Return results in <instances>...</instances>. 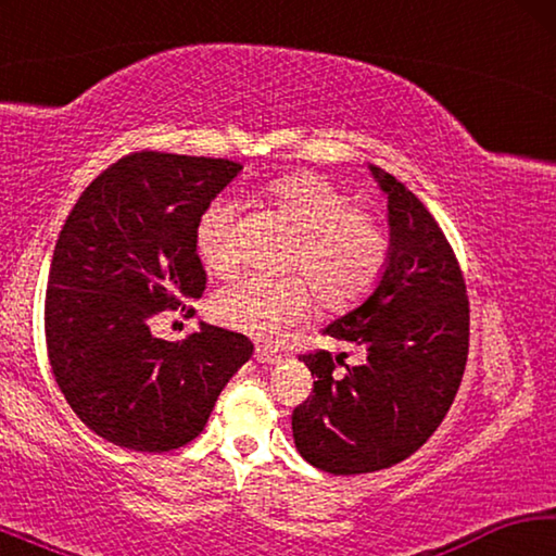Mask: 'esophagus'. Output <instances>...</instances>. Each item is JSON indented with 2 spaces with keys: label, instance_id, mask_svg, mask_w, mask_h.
<instances>
[{
  "label": "esophagus",
  "instance_id": "obj_1",
  "mask_svg": "<svg viewBox=\"0 0 556 556\" xmlns=\"http://www.w3.org/2000/svg\"><path fill=\"white\" fill-rule=\"evenodd\" d=\"M255 361L257 363H277L279 355H277V351H271V348L260 345L257 351H255Z\"/></svg>",
  "mask_w": 556,
  "mask_h": 556
}]
</instances>
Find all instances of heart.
Returning <instances> with one entry per match:
<instances>
[{
  "mask_svg": "<svg viewBox=\"0 0 556 556\" xmlns=\"http://www.w3.org/2000/svg\"><path fill=\"white\" fill-rule=\"evenodd\" d=\"M267 193L275 211L299 232L285 265L299 277L232 281L215 296V316L244 333L277 336L304 321L314 294L331 314H345L363 304L380 285L390 262L392 242L380 215L357 208L341 186L314 172L279 176ZM195 252L215 275L225 277L238 269V205L215 199L201 213Z\"/></svg>",
  "mask_w": 556,
  "mask_h": 556,
  "instance_id": "1",
  "label": "heart"
}]
</instances>
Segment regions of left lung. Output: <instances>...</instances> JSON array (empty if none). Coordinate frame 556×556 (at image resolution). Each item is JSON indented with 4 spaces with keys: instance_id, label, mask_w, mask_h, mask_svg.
<instances>
[{
    "instance_id": "left-lung-1",
    "label": "left lung",
    "mask_w": 556,
    "mask_h": 556,
    "mask_svg": "<svg viewBox=\"0 0 556 556\" xmlns=\"http://www.w3.org/2000/svg\"><path fill=\"white\" fill-rule=\"evenodd\" d=\"M370 168L388 193V269L363 306L324 331L363 361L345 365V353L321 348L299 355L316 380L291 414L299 454L333 476L412 456L446 417L468 357V294L454 248L409 188Z\"/></svg>"
}]
</instances>
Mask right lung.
<instances>
[{
    "label": "right lung",
    "instance_id": "obj_1",
    "mask_svg": "<svg viewBox=\"0 0 556 556\" xmlns=\"http://www.w3.org/2000/svg\"><path fill=\"white\" fill-rule=\"evenodd\" d=\"M240 168L131 152L80 193L55 240L43 308L53 378L83 425L122 448L186 446L250 361V338L218 326L176 343L152 331L203 294L195 223Z\"/></svg>",
    "mask_w": 556,
    "mask_h": 556
}]
</instances>
